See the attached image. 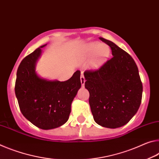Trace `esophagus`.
I'll return each mask as SVG.
<instances>
[{
  "mask_svg": "<svg viewBox=\"0 0 159 159\" xmlns=\"http://www.w3.org/2000/svg\"><path fill=\"white\" fill-rule=\"evenodd\" d=\"M80 81H81V84L82 87H84V83H85V78L84 75H81V77H80Z\"/></svg>",
  "mask_w": 159,
  "mask_h": 159,
  "instance_id": "1",
  "label": "esophagus"
}]
</instances>
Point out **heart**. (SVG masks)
<instances>
[{
	"instance_id": "b5f03b06",
	"label": "heart",
	"mask_w": 159,
	"mask_h": 159,
	"mask_svg": "<svg viewBox=\"0 0 159 159\" xmlns=\"http://www.w3.org/2000/svg\"><path fill=\"white\" fill-rule=\"evenodd\" d=\"M111 50L108 46L103 45L98 42H92L84 46L80 53V58L82 61L93 58L92 64L93 66L98 67L103 63L108 58Z\"/></svg>"
}]
</instances>
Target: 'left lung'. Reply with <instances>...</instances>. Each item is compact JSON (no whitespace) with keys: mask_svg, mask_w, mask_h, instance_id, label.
<instances>
[{"mask_svg":"<svg viewBox=\"0 0 159 159\" xmlns=\"http://www.w3.org/2000/svg\"><path fill=\"white\" fill-rule=\"evenodd\" d=\"M100 39L110 46L113 57L99 68L86 70L85 88L94 121L108 128H117L130 120L139 108L142 83L138 68L129 54L112 41Z\"/></svg>","mask_w":159,"mask_h":159,"instance_id":"left-lung-1","label":"left lung"}]
</instances>
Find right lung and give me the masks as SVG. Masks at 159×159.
<instances>
[{
  "mask_svg": "<svg viewBox=\"0 0 159 159\" xmlns=\"http://www.w3.org/2000/svg\"><path fill=\"white\" fill-rule=\"evenodd\" d=\"M36 48L20 62L15 92L22 115L39 128L50 129L66 123L71 103L81 87L80 71L65 82L48 81L36 75L35 65L41 53Z\"/></svg>",
  "mask_w": 159,
  "mask_h": 159,
  "instance_id": "obj_1",
  "label": "right lung"
}]
</instances>
